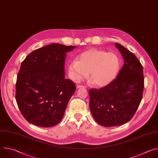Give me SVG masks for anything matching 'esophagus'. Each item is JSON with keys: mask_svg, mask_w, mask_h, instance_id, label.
Here are the masks:
<instances>
[{"mask_svg": "<svg viewBox=\"0 0 158 158\" xmlns=\"http://www.w3.org/2000/svg\"><path fill=\"white\" fill-rule=\"evenodd\" d=\"M84 86L82 85H77V89H79V88H84Z\"/></svg>", "mask_w": 158, "mask_h": 158, "instance_id": "1", "label": "esophagus"}]
</instances>
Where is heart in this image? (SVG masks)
<instances>
[{
    "instance_id": "heart-1",
    "label": "heart",
    "mask_w": 158,
    "mask_h": 158,
    "mask_svg": "<svg viewBox=\"0 0 158 158\" xmlns=\"http://www.w3.org/2000/svg\"><path fill=\"white\" fill-rule=\"evenodd\" d=\"M121 65L119 56L115 52H107L98 49H90L80 54L78 60H72L68 65L69 77L79 82L89 78L98 87H104L118 76Z\"/></svg>"
}]
</instances>
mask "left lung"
Instances as JSON below:
<instances>
[{
	"mask_svg": "<svg viewBox=\"0 0 158 158\" xmlns=\"http://www.w3.org/2000/svg\"><path fill=\"white\" fill-rule=\"evenodd\" d=\"M124 65L116 78L99 89L89 90V107L94 120L105 127L116 126L131 119L142 100L143 66L133 53L115 44Z\"/></svg>",
	"mask_w": 158,
	"mask_h": 158,
	"instance_id": "8db88e82",
	"label": "left lung"
}]
</instances>
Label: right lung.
Masks as SVG:
<instances>
[{
  "label": "right lung",
  "mask_w": 158,
  "mask_h": 158,
  "mask_svg": "<svg viewBox=\"0 0 158 158\" xmlns=\"http://www.w3.org/2000/svg\"><path fill=\"white\" fill-rule=\"evenodd\" d=\"M75 48L54 43L33 51L22 62L15 99L28 122L49 127L62 120L76 89L71 80L65 78L64 73L66 53Z\"/></svg>",
  "instance_id": "right-lung-1"
}]
</instances>
